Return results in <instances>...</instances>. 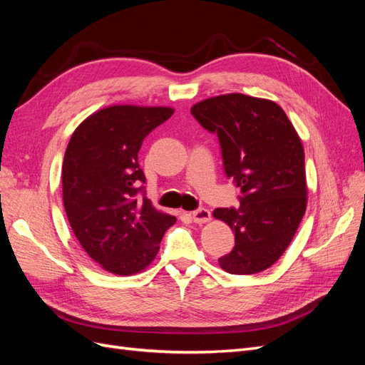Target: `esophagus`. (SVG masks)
Masks as SVG:
<instances>
[{
    "mask_svg": "<svg viewBox=\"0 0 365 365\" xmlns=\"http://www.w3.org/2000/svg\"><path fill=\"white\" fill-rule=\"evenodd\" d=\"M192 217L196 224H204L212 219V213H210L207 208H197L195 212H192Z\"/></svg>",
    "mask_w": 365,
    "mask_h": 365,
    "instance_id": "obj_1",
    "label": "esophagus"
}]
</instances>
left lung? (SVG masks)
Returning a JSON list of instances; mask_svg holds the SVG:
<instances>
[{"label":"left lung","mask_w":365,"mask_h":365,"mask_svg":"<svg viewBox=\"0 0 365 365\" xmlns=\"http://www.w3.org/2000/svg\"><path fill=\"white\" fill-rule=\"evenodd\" d=\"M190 113L219 138L224 169L240 187L239 208L213 216L235 231V248L219 259L230 274L269 268L288 248L306 212L304 150L288 115L272 101L224 94L196 103Z\"/></svg>","instance_id":"8db88e82"}]
</instances>
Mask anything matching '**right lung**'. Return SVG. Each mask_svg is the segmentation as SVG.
I'll list each match as a JSON object with an SVG mask.
<instances>
[{"label": "right lung", "instance_id": "right-lung-1", "mask_svg": "<svg viewBox=\"0 0 365 365\" xmlns=\"http://www.w3.org/2000/svg\"><path fill=\"white\" fill-rule=\"evenodd\" d=\"M172 114L168 106L103 108L77 126L65 150L68 222L88 256L113 274L146 269L165 230L176 222L145 196L146 176L138 164L143 140Z\"/></svg>", "mask_w": 365, "mask_h": 365}]
</instances>
